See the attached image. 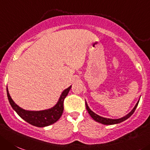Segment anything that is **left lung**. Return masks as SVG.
Returning a JSON list of instances; mask_svg holds the SVG:
<instances>
[{"instance_id": "1", "label": "left lung", "mask_w": 150, "mask_h": 150, "mask_svg": "<svg viewBox=\"0 0 150 150\" xmlns=\"http://www.w3.org/2000/svg\"><path fill=\"white\" fill-rule=\"evenodd\" d=\"M138 102H139V100H138V103H136V105L135 106V107L133 108V110L130 112L128 115H127L124 116V117H121V118H118V119H110V118H106V117H100V116L98 115L97 114H96L95 112H92V110L89 108V107H88V105H87V103H86V110L88 111V112H89V114L90 115L91 117H92V118H93V119H94L96 121H97V122H98V123H100V124H105V125H112V124H119V123L123 122V121H124L125 120H127V118H129L130 116L133 114L134 112H135V109H136L137 106H138Z\"/></svg>"}]
</instances>
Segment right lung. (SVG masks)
Returning a JSON list of instances; mask_svg holds the SVG:
<instances>
[{"label":"right lung","instance_id":"right-lung-1","mask_svg":"<svg viewBox=\"0 0 150 150\" xmlns=\"http://www.w3.org/2000/svg\"><path fill=\"white\" fill-rule=\"evenodd\" d=\"M71 86L62 92L59 100L54 107L50 110H43V111H27V110H23L13 101L12 98L9 96L7 88H6V92H7V97L9 103L13 110L18 113V115L32 125L38 127H43L55 123L62 115L63 112H64V99L68 95Z\"/></svg>","mask_w":150,"mask_h":150}]
</instances>
